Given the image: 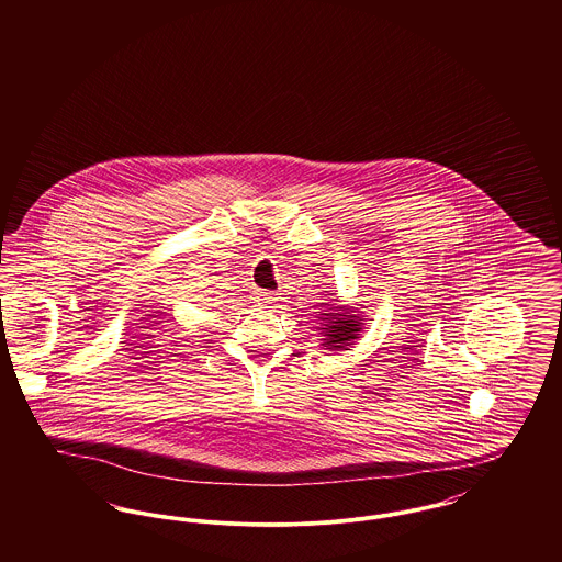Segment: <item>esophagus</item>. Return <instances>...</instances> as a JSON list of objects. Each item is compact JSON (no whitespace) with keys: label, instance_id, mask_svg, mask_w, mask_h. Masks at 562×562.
Segmentation results:
<instances>
[{"label":"esophagus","instance_id":"1","mask_svg":"<svg viewBox=\"0 0 562 562\" xmlns=\"http://www.w3.org/2000/svg\"><path fill=\"white\" fill-rule=\"evenodd\" d=\"M276 299H278L276 293H268V291H255V301H259V303H263V305L273 303Z\"/></svg>","mask_w":562,"mask_h":562}]
</instances>
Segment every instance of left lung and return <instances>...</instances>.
Listing matches in <instances>:
<instances>
[{"instance_id": "obj_1", "label": "left lung", "mask_w": 562, "mask_h": 562, "mask_svg": "<svg viewBox=\"0 0 562 562\" xmlns=\"http://www.w3.org/2000/svg\"><path fill=\"white\" fill-rule=\"evenodd\" d=\"M335 305L321 303L316 318L321 330V346L326 351H344L356 346V341L362 335L364 316L358 312V307L339 305L337 299H330Z\"/></svg>"}]
</instances>
